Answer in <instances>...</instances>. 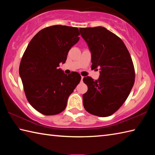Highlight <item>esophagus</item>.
<instances>
[{
  "instance_id": "34e87169",
  "label": "esophagus",
  "mask_w": 155,
  "mask_h": 155,
  "mask_svg": "<svg viewBox=\"0 0 155 155\" xmlns=\"http://www.w3.org/2000/svg\"><path fill=\"white\" fill-rule=\"evenodd\" d=\"M83 78H84V77H83V76H81V81H83Z\"/></svg>"
}]
</instances>
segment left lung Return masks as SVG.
Segmentation results:
<instances>
[{"mask_svg":"<svg viewBox=\"0 0 155 155\" xmlns=\"http://www.w3.org/2000/svg\"><path fill=\"white\" fill-rule=\"evenodd\" d=\"M91 53L92 68L100 69L97 80L84 77L88 91L83 95L84 107L98 117L110 116L119 108L134 83L132 58L123 41L103 27L80 28Z\"/></svg>","mask_w":155,"mask_h":155,"instance_id":"obj_1","label":"left lung"}]
</instances>
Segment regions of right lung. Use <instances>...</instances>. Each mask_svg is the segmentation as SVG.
Returning <instances> with one entry per match:
<instances>
[{"label": "right lung", "mask_w": 155, "mask_h": 155, "mask_svg": "<svg viewBox=\"0 0 155 155\" xmlns=\"http://www.w3.org/2000/svg\"><path fill=\"white\" fill-rule=\"evenodd\" d=\"M79 35L77 27L51 26L39 31L28 45L19 74L28 101L39 113L54 115L63 111L68 97L80 83L78 72L67 75L58 68L79 41Z\"/></svg>", "instance_id": "right-lung-1"}]
</instances>
